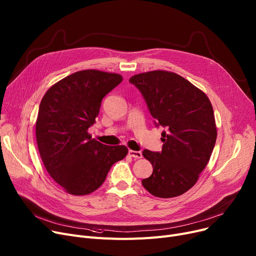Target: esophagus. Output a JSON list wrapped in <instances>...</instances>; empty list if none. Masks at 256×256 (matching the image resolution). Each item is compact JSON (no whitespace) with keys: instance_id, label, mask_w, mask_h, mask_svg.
<instances>
[{"instance_id":"1","label":"esophagus","mask_w":256,"mask_h":256,"mask_svg":"<svg viewBox=\"0 0 256 256\" xmlns=\"http://www.w3.org/2000/svg\"><path fill=\"white\" fill-rule=\"evenodd\" d=\"M128 154L132 158H142V152H136V150H128Z\"/></svg>"}]
</instances>
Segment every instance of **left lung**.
<instances>
[{
	"instance_id": "1",
	"label": "left lung",
	"mask_w": 256,
	"mask_h": 256,
	"mask_svg": "<svg viewBox=\"0 0 256 256\" xmlns=\"http://www.w3.org/2000/svg\"><path fill=\"white\" fill-rule=\"evenodd\" d=\"M130 82L142 93L156 124L166 128L162 152L143 150L154 171L142 184L156 197L180 196L196 184L216 143L212 104L202 90L176 72H142Z\"/></svg>"
}]
</instances>
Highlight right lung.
<instances>
[{
    "label": "right lung",
    "mask_w": 256,
    "mask_h": 256,
    "mask_svg": "<svg viewBox=\"0 0 256 256\" xmlns=\"http://www.w3.org/2000/svg\"><path fill=\"white\" fill-rule=\"evenodd\" d=\"M118 74L80 70L54 84L44 94L36 120V140L44 165L67 193L88 195L102 184L112 165L128 150L92 139L102 98L122 82Z\"/></svg>",
    "instance_id": "right-lung-1"
}]
</instances>
